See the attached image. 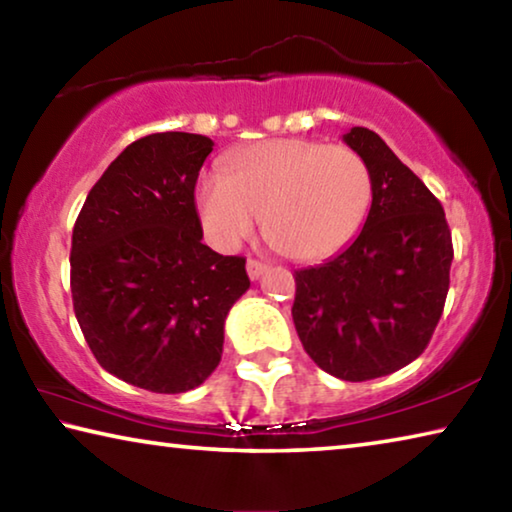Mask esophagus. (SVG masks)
<instances>
[{
	"instance_id": "obj_1",
	"label": "esophagus",
	"mask_w": 512,
	"mask_h": 512,
	"mask_svg": "<svg viewBox=\"0 0 512 512\" xmlns=\"http://www.w3.org/2000/svg\"><path fill=\"white\" fill-rule=\"evenodd\" d=\"M266 268H268V266L262 264V262H257V259H248V262H246V271H248L250 280H259V277L264 275Z\"/></svg>"
}]
</instances>
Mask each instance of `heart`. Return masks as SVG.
Returning <instances> with one entry per match:
<instances>
[{"label":"heart","mask_w":512,"mask_h":512,"mask_svg":"<svg viewBox=\"0 0 512 512\" xmlns=\"http://www.w3.org/2000/svg\"><path fill=\"white\" fill-rule=\"evenodd\" d=\"M370 198V169L357 151L298 137L232 151L225 171H207L196 183V210L216 248L239 246L264 214L266 237L300 262L339 253Z\"/></svg>","instance_id":"1"}]
</instances>
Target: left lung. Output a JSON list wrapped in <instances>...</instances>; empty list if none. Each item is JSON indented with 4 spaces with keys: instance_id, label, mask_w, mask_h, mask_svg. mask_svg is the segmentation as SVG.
Returning <instances> with one entry per match:
<instances>
[{
    "instance_id": "obj_1",
    "label": "left lung",
    "mask_w": 512,
    "mask_h": 512,
    "mask_svg": "<svg viewBox=\"0 0 512 512\" xmlns=\"http://www.w3.org/2000/svg\"><path fill=\"white\" fill-rule=\"evenodd\" d=\"M343 142L370 169L368 219L339 255L296 271L291 316L318 368L366 381L409 366L429 345L454 248L443 205L377 133L354 126Z\"/></svg>"
}]
</instances>
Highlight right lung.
<instances>
[{
    "label": "right lung",
    "mask_w": 512,
    "mask_h": 512,
    "mask_svg": "<svg viewBox=\"0 0 512 512\" xmlns=\"http://www.w3.org/2000/svg\"><path fill=\"white\" fill-rule=\"evenodd\" d=\"M214 142L153 133L90 189L72 232V300L101 368L151 393H185L219 366L223 325L250 287L244 257L203 244L194 189Z\"/></svg>",
    "instance_id": "add662e5"
}]
</instances>
